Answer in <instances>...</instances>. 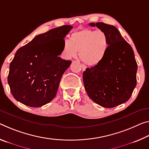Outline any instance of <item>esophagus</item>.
Masks as SVG:
<instances>
[{
  "label": "esophagus",
  "instance_id": "esophagus-1",
  "mask_svg": "<svg viewBox=\"0 0 149 149\" xmlns=\"http://www.w3.org/2000/svg\"><path fill=\"white\" fill-rule=\"evenodd\" d=\"M81 69H82V70H83V71H85V70H86V66L85 65H84V64H81Z\"/></svg>",
  "mask_w": 149,
  "mask_h": 149
}]
</instances>
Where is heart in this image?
Listing matches in <instances>:
<instances>
[{
	"label": "heart",
	"mask_w": 149,
	"mask_h": 149,
	"mask_svg": "<svg viewBox=\"0 0 149 149\" xmlns=\"http://www.w3.org/2000/svg\"><path fill=\"white\" fill-rule=\"evenodd\" d=\"M109 46V38L104 31L84 28L73 33L70 40H63L62 54L70 59L75 58L79 51L82 62L88 65H95L105 58Z\"/></svg>",
	"instance_id": "1"
}]
</instances>
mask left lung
<instances>
[{
  "label": "left lung",
  "instance_id": "8db88e82",
  "mask_svg": "<svg viewBox=\"0 0 149 149\" xmlns=\"http://www.w3.org/2000/svg\"><path fill=\"white\" fill-rule=\"evenodd\" d=\"M104 31L110 46L105 58L83 73L87 95L97 104L112 108L129 100L136 85L137 63L133 48L114 26L103 22H91Z\"/></svg>",
  "mask_w": 149,
  "mask_h": 149
}]
</instances>
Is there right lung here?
<instances>
[{
    "instance_id": "add662e5",
    "label": "right lung",
    "mask_w": 149,
    "mask_h": 149,
    "mask_svg": "<svg viewBox=\"0 0 149 149\" xmlns=\"http://www.w3.org/2000/svg\"><path fill=\"white\" fill-rule=\"evenodd\" d=\"M72 28L64 25L53 28L16 51L8 75L16 100L38 107L55 97L62 75L72 63L58 56L62 54L63 38Z\"/></svg>"
}]
</instances>
